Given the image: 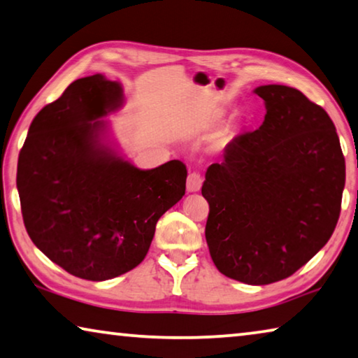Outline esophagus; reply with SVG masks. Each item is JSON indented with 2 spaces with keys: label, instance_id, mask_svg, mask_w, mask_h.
Returning <instances> with one entry per match:
<instances>
[{
  "label": "esophagus",
  "instance_id": "esophagus-1",
  "mask_svg": "<svg viewBox=\"0 0 358 358\" xmlns=\"http://www.w3.org/2000/svg\"><path fill=\"white\" fill-rule=\"evenodd\" d=\"M202 188V177L199 173L192 172L188 175V180H186V189L189 192H196Z\"/></svg>",
  "mask_w": 358,
  "mask_h": 358
}]
</instances>
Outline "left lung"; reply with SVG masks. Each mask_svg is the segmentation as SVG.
<instances>
[{"label":"left lung","mask_w":358,"mask_h":358,"mask_svg":"<svg viewBox=\"0 0 358 358\" xmlns=\"http://www.w3.org/2000/svg\"><path fill=\"white\" fill-rule=\"evenodd\" d=\"M259 129L207 169L206 239L217 269L248 285L294 274L336 228L345 162L333 121L298 89L268 84Z\"/></svg>","instance_id":"1"}]
</instances>
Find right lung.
<instances>
[{
    "mask_svg": "<svg viewBox=\"0 0 358 358\" xmlns=\"http://www.w3.org/2000/svg\"><path fill=\"white\" fill-rule=\"evenodd\" d=\"M121 105L116 81L76 79L33 119L17 162L28 236L79 279L108 280L138 266L157 220L185 196L181 161L140 170L105 143L100 117Z\"/></svg>",
    "mask_w": 358,
    "mask_h": 358,
    "instance_id": "1",
    "label": "right lung"
}]
</instances>
